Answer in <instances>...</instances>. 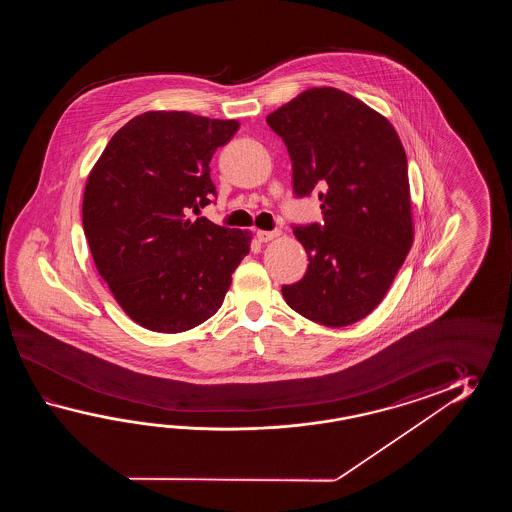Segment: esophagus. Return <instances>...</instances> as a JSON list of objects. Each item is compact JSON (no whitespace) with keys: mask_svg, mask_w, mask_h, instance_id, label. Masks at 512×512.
Wrapping results in <instances>:
<instances>
[{"mask_svg":"<svg viewBox=\"0 0 512 512\" xmlns=\"http://www.w3.org/2000/svg\"><path fill=\"white\" fill-rule=\"evenodd\" d=\"M280 234V230H258L256 232V238L261 243H267V241H271L272 238H276Z\"/></svg>","mask_w":512,"mask_h":512,"instance_id":"obj_1","label":"esophagus"}]
</instances>
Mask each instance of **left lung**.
Masks as SVG:
<instances>
[{
	"label": "left lung",
	"mask_w": 512,
	"mask_h": 512,
	"mask_svg": "<svg viewBox=\"0 0 512 512\" xmlns=\"http://www.w3.org/2000/svg\"><path fill=\"white\" fill-rule=\"evenodd\" d=\"M293 163L294 197L318 194L322 223L293 225L307 252L287 305L329 327L370 315L414 241L408 161L392 124L359 98L313 87L267 115Z\"/></svg>",
	"instance_id": "obj_1"
}]
</instances>
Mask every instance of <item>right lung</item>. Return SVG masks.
<instances>
[{
  "mask_svg": "<svg viewBox=\"0 0 512 512\" xmlns=\"http://www.w3.org/2000/svg\"><path fill=\"white\" fill-rule=\"evenodd\" d=\"M236 120L148 111L108 142L87 177L82 227L100 276L131 320L181 333L218 311L249 254L243 230L190 221L218 196L210 161Z\"/></svg>",
  "mask_w": 512,
  "mask_h": 512,
  "instance_id": "1",
  "label": "right lung"
}]
</instances>
